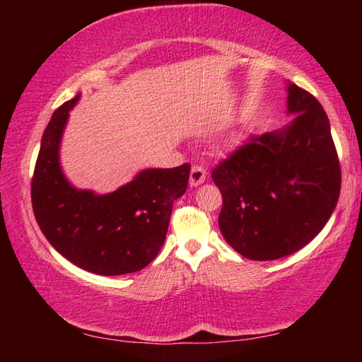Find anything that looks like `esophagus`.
I'll list each match as a JSON object with an SVG mask.
<instances>
[{
	"mask_svg": "<svg viewBox=\"0 0 362 362\" xmlns=\"http://www.w3.org/2000/svg\"><path fill=\"white\" fill-rule=\"evenodd\" d=\"M206 169L203 166H198V164H194L192 168V173H189V187H198L201 185L206 180Z\"/></svg>",
	"mask_w": 362,
	"mask_h": 362,
	"instance_id": "esophagus-1",
	"label": "esophagus"
}]
</instances>
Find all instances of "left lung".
Segmentation results:
<instances>
[{
	"instance_id": "left-lung-1",
	"label": "left lung",
	"mask_w": 362,
	"mask_h": 362,
	"mask_svg": "<svg viewBox=\"0 0 362 362\" xmlns=\"http://www.w3.org/2000/svg\"><path fill=\"white\" fill-rule=\"evenodd\" d=\"M283 129L250 136L212 169L223 206L218 228L225 241L250 260H276L297 252L332 216L341 170L321 103L287 84Z\"/></svg>"
}]
</instances>
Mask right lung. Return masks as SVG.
I'll list each match as a JSON object with an SVG mask.
<instances>
[{
	"instance_id": "right-lung-1",
	"label": "right lung",
	"mask_w": 362,
	"mask_h": 362,
	"mask_svg": "<svg viewBox=\"0 0 362 362\" xmlns=\"http://www.w3.org/2000/svg\"><path fill=\"white\" fill-rule=\"evenodd\" d=\"M79 94L54 112L41 139L32 204L42 235L86 272L118 276L139 272L161 250L175 199L187 192L189 164L145 169L108 194L76 189L65 179L59 145Z\"/></svg>"
}]
</instances>
